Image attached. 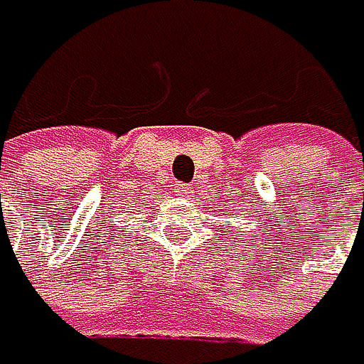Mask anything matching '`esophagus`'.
I'll list each match as a JSON object with an SVG mask.
<instances>
[{"mask_svg": "<svg viewBox=\"0 0 364 364\" xmlns=\"http://www.w3.org/2000/svg\"><path fill=\"white\" fill-rule=\"evenodd\" d=\"M176 192L178 195H183V197H188L190 192H192V188L190 186H183V183H176Z\"/></svg>", "mask_w": 364, "mask_h": 364, "instance_id": "1", "label": "esophagus"}]
</instances>
